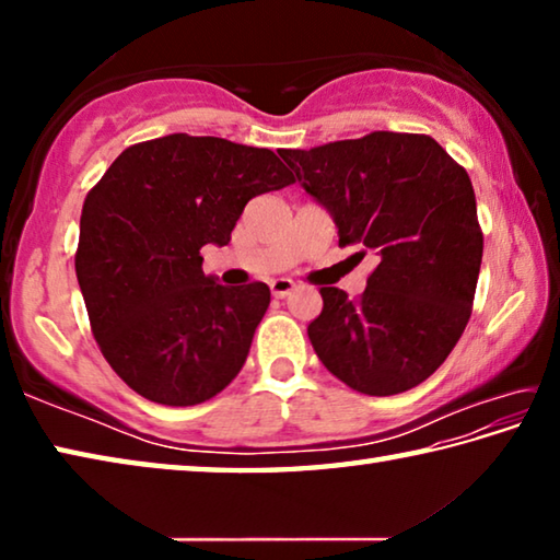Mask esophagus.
Segmentation results:
<instances>
[{"mask_svg":"<svg viewBox=\"0 0 560 560\" xmlns=\"http://www.w3.org/2000/svg\"><path fill=\"white\" fill-rule=\"evenodd\" d=\"M293 289H296V283H293L291 279H273L271 281V293L277 299H287Z\"/></svg>","mask_w":560,"mask_h":560,"instance_id":"1","label":"esophagus"}]
</instances>
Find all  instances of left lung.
<instances>
[{
  "label": "left lung",
  "mask_w": 560,
  "mask_h": 560,
  "mask_svg": "<svg viewBox=\"0 0 560 560\" xmlns=\"http://www.w3.org/2000/svg\"><path fill=\"white\" fill-rule=\"evenodd\" d=\"M279 155L334 217L338 246L377 257L358 301L320 289L308 326L320 363L377 397L428 381L464 334L485 252L467 170L430 136L390 130Z\"/></svg>",
  "instance_id": "obj_1"
}]
</instances>
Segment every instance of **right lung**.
<instances>
[{
  "instance_id": "obj_1",
  "label": "right lung",
  "mask_w": 560,
  "mask_h": 560,
  "mask_svg": "<svg viewBox=\"0 0 560 560\" xmlns=\"http://www.w3.org/2000/svg\"><path fill=\"white\" fill-rule=\"evenodd\" d=\"M291 183L267 148L173 132L122 150L91 189L75 277L101 353L138 395L197 405L242 371L271 291L222 287L200 249L232 240L252 197Z\"/></svg>"
}]
</instances>
